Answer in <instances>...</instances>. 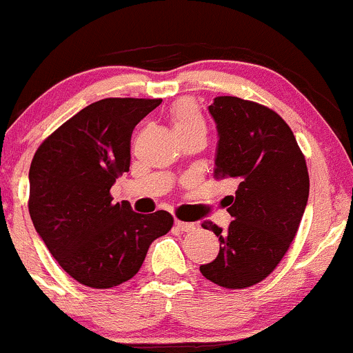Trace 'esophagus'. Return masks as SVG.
Returning <instances> with one entry per match:
<instances>
[{"label":"esophagus","instance_id":"obj_1","mask_svg":"<svg viewBox=\"0 0 353 353\" xmlns=\"http://www.w3.org/2000/svg\"><path fill=\"white\" fill-rule=\"evenodd\" d=\"M176 228L179 231H184V233H192L196 230V224L194 223H184V221L176 219Z\"/></svg>","mask_w":353,"mask_h":353}]
</instances>
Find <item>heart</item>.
<instances>
[{
  "label": "heart",
  "mask_w": 353,
  "mask_h": 353,
  "mask_svg": "<svg viewBox=\"0 0 353 353\" xmlns=\"http://www.w3.org/2000/svg\"><path fill=\"white\" fill-rule=\"evenodd\" d=\"M170 123L177 137L191 132H206V122L194 100L183 99L170 110Z\"/></svg>",
  "instance_id": "heart-1"
}]
</instances>
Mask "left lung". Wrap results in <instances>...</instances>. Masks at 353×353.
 I'll return each mask as SVG.
<instances>
[{"label":"left lung","instance_id":"obj_1","mask_svg":"<svg viewBox=\"0 0 353 353\" xmlns=\"http://www.w3.org/2000/svg\"><path fill=\"white\" fill-rule=\"evenodd\" d=\"M218 129L216 179H234L228 196L233 216L219 238L214 261L201 265L204 278L224 288H248L278 266L307 208L310 177L305 156L288 123L271 108L238 97H216L209 105Z\"/></svg>","mask_w":353,"mask_h":353}]
</instances>
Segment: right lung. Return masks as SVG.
<instances>
[{
  "label": "right lung",
  "instance_id": "obj_1",
  "mask_svg": "<svg viewBox=\"0 0 353 353\" xmlns=\"http://www.w3.org/2000/svg\"><path fill=\"white\" fill-rule=\"evenodd\" d=\"M161 99H103L50 137L30 165L33 226L73 280L114 288L137 274L150 243L172 228L168 211L134 212L112 203L110 188L130 168L134 127Z\"/></svg>",
  "mask_w": 353,
  "mask_h": 353
}]
</instances>
